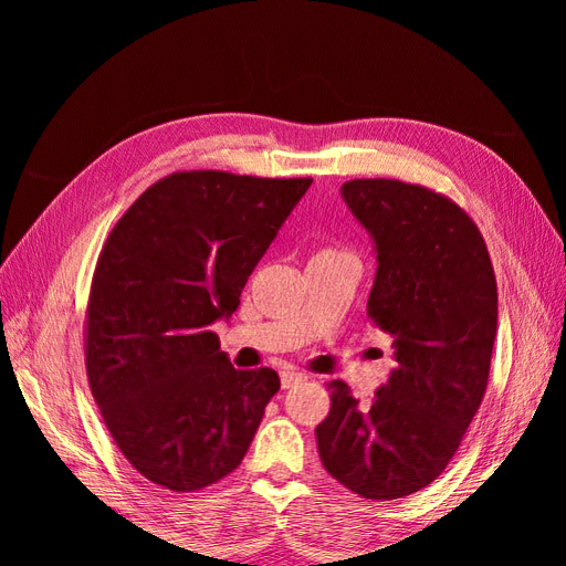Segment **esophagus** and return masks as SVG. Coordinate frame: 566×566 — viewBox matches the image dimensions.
Masks as SVG:
<instances>
[{
    "mask_svg": "<svg viewBox=\"0 0 566 566\" xmlns=\"http://www.w3.org/2000/svg\"><path fill=\"white\" fill-rule=\"evenodd\" d=\"M304 380H306V375L300 373V370H295V368H283V370H281V387H283V389L295 387V385H300V382H304Z\"/></svg>",
    "mask_w": 566,
    "mask_h": 566,
    "instance_id": "obj_1",
    "label": "esophagus"
}]
</instances>
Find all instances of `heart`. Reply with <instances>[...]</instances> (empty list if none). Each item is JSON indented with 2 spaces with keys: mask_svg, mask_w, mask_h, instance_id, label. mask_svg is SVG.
<instances>
[{
  "mask_svg": "<svg viewBox=\"0 0 566 566\" xmlns=\"http://www.w3.org/2000/svg\"><path fill=\"white\" fill-rule=\"evenodd\" d=\"M328 252H331V250H328Z\"/></svg>",
  "mask_w": 566,
  "mask_h": 566,
  "instance_id": "b5f03b06",
  "label": "heart"
}]
</instances>
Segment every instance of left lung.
I'll use <instances>...</instances> for the list:
<instances>
[{"label":"left lung","instance_id":"left-lung-1","mask_svg":"<svg viewBox=\"0 0 566 566\" xmlns=\"http://www.w3.org/2000/svg\"><path fill=\"white\" fill-rule=\"evenodd\" d=\"M339 193L373 241L368 321L394 337V368L370 403L328 385L318 455L342 486L394 501L447 470L484 399L499 287L482 233L449 198L397 179H354Z\"/></svg>","mask_w":566,"mask_h":566}]
</instances>
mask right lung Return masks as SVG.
I'll return each instance as SVG.
<instances>
[{"label":"right lung","mask_w":566,"mask_h":566,"mask_svg":"<svg viewBox=\"0 0 566 566\" xmlns=\"http://www.w3.org/2000/svg\"><path fill=\"white\" fill-rule=\"evenodd\" d=\"M310 186L179 172L136 198L101 250L87 378L119 451L153 484L198 491L248 453L279 373L235 370L210 325L238 310Z\"/></svg>","instance_id":"add662e5"}]
</instances>
